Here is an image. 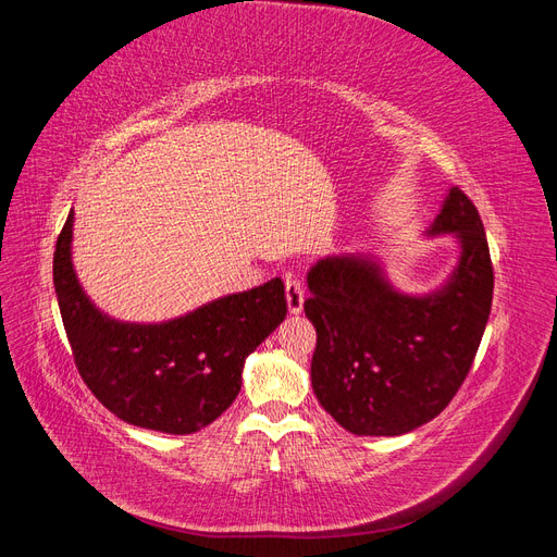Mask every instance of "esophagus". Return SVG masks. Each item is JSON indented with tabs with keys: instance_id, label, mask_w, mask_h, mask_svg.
Listing matches in <instances>:
<instances>
[{
	"instance_id": "esophagus-1",
	"label": "esophagus",
	"mask_w": 557,
	"mask_h": 557,
	"mask_svg": "<svg viewBox=\"0 0 557 557\" xmlns=\"http://www.w3.org/2000/svg\"><path fill=\"white\" fill-rule=\"evenodd\" d=\"M285 297H288L290 313H301L305 307V283L297 274H285Z\"/></svg>"
}]
</instances>
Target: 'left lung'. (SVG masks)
<instances>
[{
  "label": "left lung",
  "instance_id": "1",
  "mask_svg": "<svg viewBox=\"0 0 557 557\" xmlns=\"http://www.w3.org/2000/svg\"><path fill=\"white\" fill-rule=\"evenodd\" d=\"M428 234L460 244L458 267L430 295L397 293L374 260L358 256H327L307 276L313 393L352 434L397 436L430 423L476 358L495 276L481 215L458 185Z\"/></svg>",
  "mask_w": 557,
  "mask_h": 557
}]
</instances>
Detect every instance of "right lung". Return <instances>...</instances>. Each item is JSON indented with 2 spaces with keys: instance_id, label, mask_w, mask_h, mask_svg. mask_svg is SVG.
Here are the masks:
<instances>
[{
  "instance_id": "right-lung-1",
  "label": "right lung",
  "mask_w": 557,
  "mask_h": 557,
  "mask_svg": "<svg viewBox=\"0 0 557 557\" xmlns=\"http://www.w3.org/2000/svg\"><path fill=\"white\" fill-rule=\"evenodd\" d=\"M74 211L53 256V283L81 379L129 425L190 434L242 391L246 358L288 313L281 278L227 295L170 323H121L95 309L72 264Z\"/></svg>"
}]
</instances>
